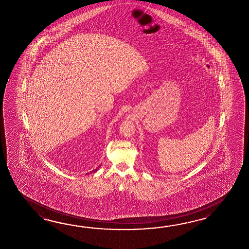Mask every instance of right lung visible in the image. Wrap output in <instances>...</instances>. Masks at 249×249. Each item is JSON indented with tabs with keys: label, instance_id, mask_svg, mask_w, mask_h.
<instances>
[{
	"label": "right lung",
	"instance_id": "obj_1",
	"mask_svg": "<svg viewBox=\"0 0 249 249\" xmlns=\"http://www.w3.org/2000/svg\"><path fill=\"white\" fill-rule=\"evenodd\" d=\"M100 166H101V165H99V167H100ZM99 167H97V168H96L95 170H93V172H97V171H98V169H99Z\"/></svg>",
	"mask_w": 249,
	"mask_h": 249
}]
</instances>
